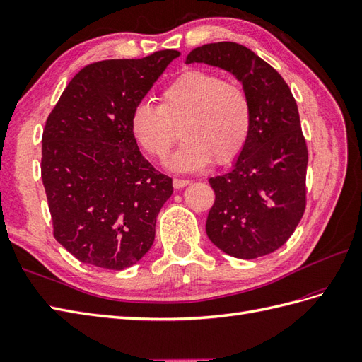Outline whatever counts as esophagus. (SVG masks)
I'll use <instances>...</instances> for the list:
<instances>
[{"instance_id": "1", "label": "esophagus", "mask_w": 362, "mask_h": 362, "mask_svg": "<svg viewBox=\"0 0 362 362\" xmlns=\"http://www.w3.org/2000/svg\"><path fill=\"white\" fill-rule=\"evenodd\" d=\"M188 183H189V180H187V179H177V177H175V179L173 180V187H174L175 189H180V188H183V187H187Z\"/></svg>"}]
</instances>
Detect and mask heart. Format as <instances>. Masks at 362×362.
<instances>
[{
    "mask_svg": "<svg viewBox=\"0 0 362 362\" xmlns=\"http://www.w3.org/2000/svg\"><path fill=\"white\" fill-rule=\"evenodd\" d=\"M180 127L183 142L173 156L180 171H197L212 159L233 162L252 129V107L246 90L214 71L191 69L175 76L159 95V107L137 104L129 128L146 156L168 157Z\"/></svg>",
    "mask_w": 362,
    "mask_h": 362,
    "instance_id": "b5f03b06",
    "label": "heart"
}]
</instances>
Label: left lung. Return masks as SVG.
Segmentation results:
<instances>
[{"label": "left lung", "instance_id": "8db88e82", "mask_svg": "<svg viewBox=\"0 0 362 362\" xmlns=\"http://www.w3.org/2000/svg\"><path fill=\"white\" fill-rule=\"evenodd\" d=\"M187 62L233 73L252 107L251 136L234 168L209 179L216 200L206 234L237 258L271 254L293 234L308 202L309 153L295 98L280 73L242 44H205L194 49Z\"/></svg>", "mask_w": 362, "mask_h": 362}]
</instances>
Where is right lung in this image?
I'll return each instance as SVG.
<instances>
[{"instance_id":"1","label":"right lung","mask_w":362,"mask_h":362,"mask_svg":"<svg viewBox=\"0 0 362 362\" xmlns=\"http://www.w3.org/2000/svg\"><path fill=\"white\" fill-rule=\"evenodd\" d=\"M179 54L88 64L45 120L41 177L53 237L82 263L122 271L153 246L173 179L139 151L129 119Z\"/></svg>"}]
</instances>
